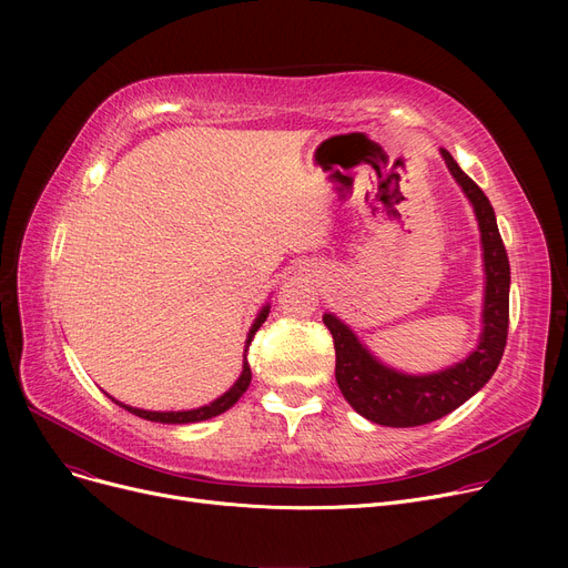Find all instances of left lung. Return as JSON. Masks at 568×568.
Instances as JSON below:
<instances>
[{
	"mask_svg": "<svg viewBox=\"0 0 568 568\" xmlns=\"http://www.w3.org/2000/svg\"><path fill=\"white\" fill-rule=\"evenodd\" d=\"M456 182L469 197L481 230L486 262V304L481 343L465 362L433 375H403L382 366L356 341L338 317L326 313L322 320L334 336L336 382L345 400L368 422L392 428L424 426L442 419L469 400L497 371L509 334V285L511 268L497 230L493 204L486 193L460 170L454 156L442 149Z\"/></svg>",
	"mask_w": 568,
	"mask_h": 568,
	"instance_id": "left-lung-1",
	"label": "left lung"
}]
</instances>
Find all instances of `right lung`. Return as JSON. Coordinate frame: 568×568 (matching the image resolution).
Masks as SVG:
<instances>
[{"label": "right lung", "mask_w": 568, "mask_h": 568, "mask_svg": "<svg viewBox=\"0 0 568 568\" xmlns=\"http://www.w3.org/2000/svg\"><path fill=\"white\" fill-rule=\"evenodd\" d=\"M268 315V306H264L255 320V324L251 326L248 332V341H246V354H244V371L242 375H239V379L234 382V386L230 392H225L221 398H216L214 403H209L204 407H197V409H189V412H146V409H138V407H129V405H122L119 400H114L116 405H122L124 409H129L131 414L140 416V419H146V422H156V424H195V422H204V419H212V416H219L223 414L225 409H230L239 398L244 396V392L248 389L251 384V366H248V345L255 336V332L262 326V322L266 320Z\"/></svg>", "instance_id": "right-lung-1"}]
</instances>
